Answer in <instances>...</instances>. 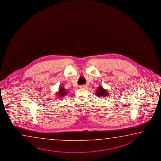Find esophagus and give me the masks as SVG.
<instances>
[{
	"instance_id": "1",
	"label": "esophagus",
	"mask_w": 161,
	"mask_h": 161,
	"mask_svg": "<svg viewBox=\"0 0 161 161\" xmlns=\"http://www.w3.org/2000/svg\"><path fill=\"white\" fill-rule=\"evenodd\" d=\"M86 86H84V85H82V86H80L79 87V88H86Z\"/></svg>"
}]
</instances>
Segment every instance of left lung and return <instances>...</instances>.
<instances>
[{"mask_svg":"<svg viewBox=\"0 0 161 161\" xmlns=\"http://www.w3.org/2000/svg\"><path fill=\"white\" fill-rule=\"evenodd\" d=\"M96 93H97V96L99 97L103 96V97H105V96L108 95V93L107 92V91L104 90L103 87H98L97 88V91H96Z\"/></svg>","mask_w":161,"mask_h":161,"instance_id":"obj_1","label":"left lung"}]
</instances>
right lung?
Returning a JSON list of instances; mask_svg holds the SVG:
<instances>
[{"label": "right lung", "instance_id": "obj_1", "mask_svg": "<svg viewBox=\"0 0 161 161\" xmlns=\"http://www.w3.org/2000/svg\"><path fill=\"white\" fill-rule=\"evenodd\" d=\"M66 94H67L66 91L64 88L61 87H60V89H59V92H58L57 95L59 96L60 97H63V96H64L65 95H66Z\"/></svg>", "mask_w": 161, "mask_h": 161}]
</instances>
